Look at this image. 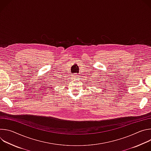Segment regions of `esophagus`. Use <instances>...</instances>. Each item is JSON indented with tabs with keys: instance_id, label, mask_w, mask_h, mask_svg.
Returning <instances> with one entry per match:
<instances>
[{
	"instance_id": "esophagus-1",
	"label": "esophagus",
	"mask_w": 151,
	"mask_h": 151,
	"mask_svg": "<svg viewBox=\"0 0 151 151\" xmlns=\"http://www.w3.org/2000/svg\"><path fill=\"white\" fill-rule=\"evenodd\" d=\"M72 78V79L76 80L79 78V75L77 73H76V74H74V75H73V76Z\"/></svg>"
}]
</instances>
